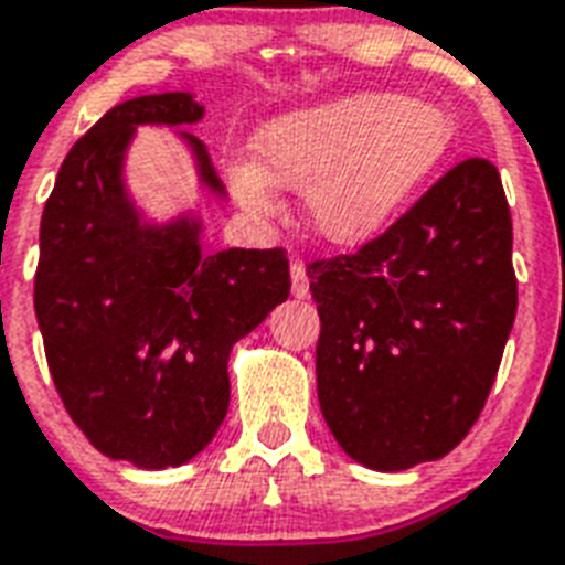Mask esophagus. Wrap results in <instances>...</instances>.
Masks as SVG:
<instances>
[{
	"label": "esophagus",
	"mask_w": 565,
	"mask_h": 565,
	"mask_svg": "<svg viewBox=\"0 0 565 565\" xmlns=\"http://www.w3.org/2000/svg\"><path fill=\"white\" fill-rule=\"evenodd\" d=\"M291 294L297 300H306L309 297V274L302 268V263H291Z\"/></svg>",
	"instance_id": "34e87169"
}]
</instances>
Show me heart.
<instances>
[{"mask_svg": "<svg viewBox=\"0 0 565 565\" xmlns=\"http://www.w3.org/2000/svg\"><path fill=\"white\" fill-rule=\"evenodd\" d=\"M454 135V120L436 106L358 92L268 120L254 138L256 164L227 167V184L254 213L274 210L271 181L306 193L315 231L352 245L407 202L441 164Z\"/></svg>", "mask_w": 565, "mask_h": 565, "instance_id": "1", "label": "heart"}]
</instances>
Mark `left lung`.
<instances>
[{
    "mask_svg": "<svg viewBox=\"0 0 565 565\" xmlns=\"http://www.w3.org/2000/svg\"><path fill=\"white\" fill-rule=\"evenodd\" d=\"M511 245L500 172L468 158L377 239L309 265L317 398L347 456L393 473L468 436L516 317Z\"/></svg>",
    "mask_w": 565,
    "mask_h": 565,
    "instance_id": "8db88e82",
    "label": "left lung"
}]
</instances>
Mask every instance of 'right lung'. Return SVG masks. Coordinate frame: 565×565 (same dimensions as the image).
Returning a JSON list of instances; mask_svg holds the SVG:
<instances>
[{
    "label": "right lung",
    "instance_id": "add662e5",
    "mask_svg": "<svg viewBox=\"0 0 565 565\" xmlns=\"http://www.w3.org/2000/svg\"><path fill=\"white\" fill-rule=\"evenodd\" d=\"M204 118L190 92L124 100L74 143L40 222L34 309L60 398L86 439L135 468L202 454L231 404L227 358L291 291L282 248L202 250V218L156 225L126 193L138 126ZM199 181L225 195L207 147L181 129Z\"/></svg>",
    "mask_w": 565,
    "mask_h": 565
}]
</instances>
